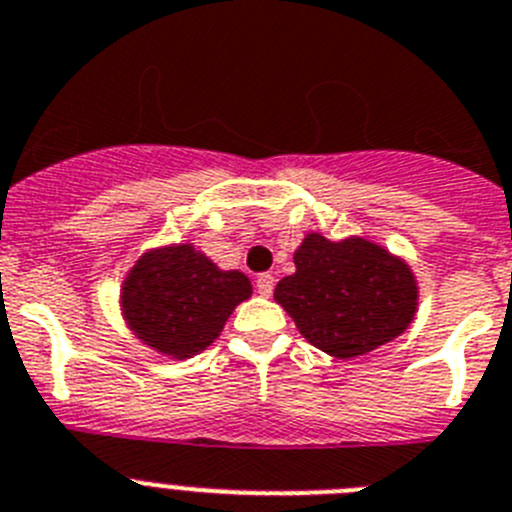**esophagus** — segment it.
Masks as SVG:
<instances>
[{"label":"esophagus","instance_id":"1","mask_svg":"<svg viewBox=\"0 0 512 512\" xmlns=\"http://www.w3.org/2000/svg\"><path fill=\"white\" fill-rule=\"evenodd\" d=\"M273 288H275L273 275L270 273L257 275V293H260V296H270V293H273Z\"/></svg>","mask_w":512,"mask_h":512}]
</instances>
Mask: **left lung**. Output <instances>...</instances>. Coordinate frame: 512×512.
Masks as SVG:
<instances>
[{"mask_svg":"<svg viewBox=\"0 0 512 512\" xmlns=\"http://www.w3.org/2000/svg\"><path fill=\"white\" fill-rule=\"evenodd\" d=\"M293 262L296 273L275 285L273 298L303 339L329 357H362L395 342L416 319V273L372 239L308 232Z\"/></svg>","mask_w":512,"mask_h":512,"instance_id":"left-lung-1","label":"left lung"}]
</instances>
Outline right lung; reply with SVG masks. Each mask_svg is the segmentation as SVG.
Listing matches in <instances>:
<instances>
[{"label": "right lung", "instance_id": "add662e5", "mask_svg": "<svg viewBox=\"0 0 512 512\" xmlns=\"http://www.w3.org/2000/svg\"><path fill=\"white\" fill-rule=\"evenodd\" d=\"M252 296L239 270H222L193 242L150 247L119 285V311L145 347L191 359L219 339L234 308Z\"/></svg>", "mask_w": 512, "mask_h": 512}]
</instances>
